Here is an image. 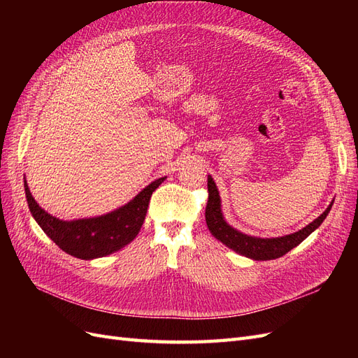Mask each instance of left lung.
<instances>
[{
    "instance_id": "left-lung-1",
    "label": "left lung",
    "mask_w": 358,
    "mask_h": 358,
    "mask_svg": "<svg viewBox=\"0 0 358 358\" xmlns=\"http://www.w3.org/2000/svg\"><path fill=\"white\" fill-rule=\"evenodd\" d=\"M208 191L209 200L206 204V224L209 227V231L221 241L225 246L231 248L237 254L245 255L248 258L258 259V262H266V259H275L285 255L292 248L300 245L306 237L315 231L318 227L326 220L329 215L331 204L324 210L315 221H312L305 229H301L296 233L282 236V237H272V239H262V237L248 236L241 231L234 230L231 225L225 222L222 212H221V199L218 188H216L212 176H208Z\"/></svg>"
}]
</instances>
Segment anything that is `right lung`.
<instances>
[{
    "mask_svg": "<svg viewBox=\"0 0 358 358\" xmlns=\"http://www.w3.org/2000/svg\"><path fill=\"white\" fill-rule=\"evenodd\" d=\"M159 178L140 191L137 196L110 213L95 218L62 221L43 210L24 180L25 196L31 215L50 239L64 252L80 259H92L113 254L136 239L142 229L152 192L164 182Z\"/></svg>",
    "mask_w": 358,
    "mask_h": 358,
    "instance_id": "1",
    "label": "right lung"
}]
</instances>
